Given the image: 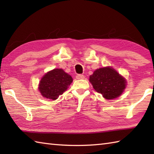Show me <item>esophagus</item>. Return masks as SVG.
I'll return each mask as SVG.
<instances>
[{"label": "esophagus", "mask_w": 154, "mask_h": 154, "mask_svg": "<svg viewBox=\"0 0 154 154\" xmlns=\"http://www.w3.org/2000/svg\"><path fill=\"white\" fill-rule=\"evenodd\" d=\"M76 79H85V75H81V74H79L76 75Z\"/></svg>", "instance_id": "1"}]
</instances>
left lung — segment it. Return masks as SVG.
Listing matches in <instances>:
<instances>
[{
    "mask_svg": "<svg viewBox=\"0 0 154 154\" xmlns=\"http://www.w3.org/2000/svg\"><path fill=\"white\" fill-rule=\"evenodd\" d=\"M89 81L97 92L106 99L119 97L126 88L125 79L114 69L107 67L100 68L91 75Z\"/></svg>",
    "mask_w": 154,
    "mask_h": 154,
    "instance_id": "obj_1",
    "label": "left lung"
}]
</instances>
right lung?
Listing matches in <instances>:
<instances>
[{
    "mask_svg": "<svg viewBox=\"0 0 154 154\" xmlns=\"http://www.w3.org/2000/svg\"><path fill=\"white\" fill-rule=\"evenodd\" d=\"M72 82L73 79L69 75L61 69H55L42 78L39 90L44 97L55 100L67 89Z\"/></svg>",
    "mask_w": 154,
    "mask_h": 154,
    "instance_id": "1",
    "label": "right lung"
}]
</instances>
